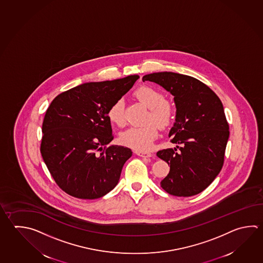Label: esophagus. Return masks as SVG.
<instances>
[{
    "label": "esophagus",
    "instance_id": "34e87169",
    "mask_svg": "<svg viewBox=\"0 0 263 263\" xmlns=\"http://www.w3.org/2000/svg\"><path fill=\"white\" fill-rule=\"evenodd\" d=\"M135 154H137V155H139L140 157H146V158H149V157L153 156V154H151V153L144 152V151H136Z\"/></svg>",
    "mask_w": 263,
    "mask_h": 263
}]
</instances>
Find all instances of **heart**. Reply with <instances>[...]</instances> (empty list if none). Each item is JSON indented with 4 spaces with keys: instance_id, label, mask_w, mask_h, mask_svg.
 Masks as SVG:
<instances>
[{
    "instance_id": "obj_1",
    "label": "heart",
    "mask_w": 263,
    "mask_h": 263,
    "mask_svg": "<svg viewBox=\"0 0 263 263\" xmlns=\"http://www.w3.org/2000/svg\"><path fill=\"white\" fill-rule=\"evenodd\" d=\"M136 98L149 109L147 125L139 127H130L120 136L121 142L124 146L137 151L149 149L154 139L158 136V126H167L173 118L174 109L168 100L164 99L163 94L148 85L140 86L135 91ZM108 118L112 124L123 126L125 123L124 101L123 99H116L108 109ZM157 124H155V123Z\"/></svg>"
}]
</instances>
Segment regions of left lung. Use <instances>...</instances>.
Masks as SVG:
<instances>
[{
  "instance_id": "8db88e82",
  "label": "left lung",
  "mask_w": 263,
  "mask_h": 263,
  "mask_svg": "<svg viewBox=\"0 0 263 263\" xmlns=\"http://www.w3.org/2000/svg\"><path fill=\"white\" fill-rule=\"evenodd\" d=\"M142 81L170 92L177 109L169 138L179 146L156 154L170 164L161 187L179 197L200 194L213 182L224 162L230 131L220 99L206 84L188 75L154 72Z\"/></svg>"
}]
</instances>
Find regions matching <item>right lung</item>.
<instances>
[{"mask_svg": "<svg viewBox=\"0 0 263 263\" xmlns=\"http://www.w3.org/2000/svg\"><path fill=\"white\" fill-rule=\"evenodd\" d=\"M139 75L80 84L57 96L43 122L41 154L66 194L80 199L104 196L117 185L132 151L114 139L108 109L132 88Z\"/></svg>", "mask_w": 263, "mask_h": 263, "instance_id": "right-lung-1", "label": "right lung"}]
</instances>
